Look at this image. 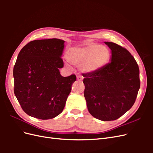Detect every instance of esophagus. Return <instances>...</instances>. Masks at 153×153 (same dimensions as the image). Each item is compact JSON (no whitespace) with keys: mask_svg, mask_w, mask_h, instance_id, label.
<instances>
[{"mask_svg":"<svg viewBox=\"0 0 153 153\" xmlns=\"http://www.w3.org/2000/svg\"><path fill=\"white\" fill-rule=\"evenodd\" d=\"M76 78H77V80H79V81L82 80H83V78H83V76H82V75H78Z\"/></svg>","mask_w":153,"mask_h":153,"instance_id":"obj_1","label":"esophagus"}]
</instances>
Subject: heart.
Listing matches in <instances>:
<instances>
[{"label": "heart", "mask_w": 153, "mask_h": 153, "mask_svg": "<svg viewBox=\"0 0 153 153\" xmlns=\"http://www.w3.org/2000/svg\"><path fill=\"white\" fill-rule=\"evenodd\" d=\"M68 61L73 65H80L84 72L96 71L108 64L111 59L110 50L105 46L89 43L69 49Z\"/></svg>", "instance_id": "1"}]
</instances>
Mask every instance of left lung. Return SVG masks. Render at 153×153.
<instances>
[{
	"label": "left lung",
	"instance_id": "1",
	"mask_svg": "<svg viewBox=\"0 0 153 153\" xmlns=\"http://www.w3.org/2000/svg\"><path fill=\"white\" fill-rule=\"evenodd\" d=\"M112 50L111 62L96 71L84 74V96L89 113L104 121L121 117L135 103L140 81L139 68L125 48L105 42Z\"/></svg>",
	"mask_w": 153,
	"mask_h": 153
}]
</instances>
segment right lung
Masks as SVG:
<instances>
[{"mask_svg": "<svg viewBox=\"0 0 153 153\" xmlns=\"http://www.w3.org/2000/svg\"><path fill=\"white\" fill-rule=\"evenodd\" d=\"M64 43L55 38L32 41L18 55L13 68L14 93L30 116L52 119L65 106L76 75L64 77L60 74Z\"/></svg>", "mask_w": 153, "mask_h": 153, "instance_id": "1", "label": "right lung"}]
</instances>
